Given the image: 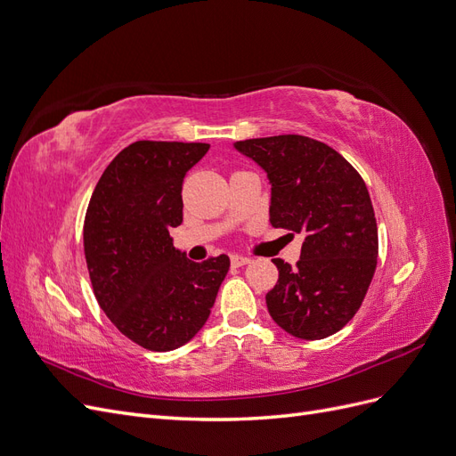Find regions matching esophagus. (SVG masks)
<instances>
[{"mask_svg": "<svg viewBox=\"0 0 456 456\" xmlns=\"http://www.w3.org/2000/svg\"><path fill=\"white\" fill-rule=\"evenodd\" d=\"M230 260H232V266H236V268L249 265V262H251V258H247V256H243V255H232Z\"/></svg>", "mask_w": 456, "mask_h": 456, "instance_id": "esophagus-1", "label": "esophagus"}]
</instances>
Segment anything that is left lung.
<instances>
[{"instance_id": "obj_1", "label": "left lung", "mask_w": 456, "mask_h": 456, "mask_svg": "<svg viewBox=\"0 0 456 456\" xmlns=\"http://www.w3.org/2000/svg\"><path fill=\"white\" fill-rule=\"evenodd\" d=\"M233 148L268 176L270 224L305 236L297 268L273 258L272 320L297 338L335 335L360 310L377 268V220L363 178L337 150L302 134Z\"/></svg>"}]
</instances>
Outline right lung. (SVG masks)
<instances>
[{"instance_id": "1", "label": "right lung", "mask_w": 456, "mask_h": 456, "mask_svg": "<svg viewBox=\"0 0 456 456\" xmlns=\"http://www.w3.org/2000/svg\"><path fill=\"white\" fill-rule=\"evenodd\" d=\"M203 142L139 141L108 165L84 224L86 258L101 308L139 346L169 352L211 314L230 258L191 262L169 232L183 223V183Z\"/></svg>"}]
</instances>
